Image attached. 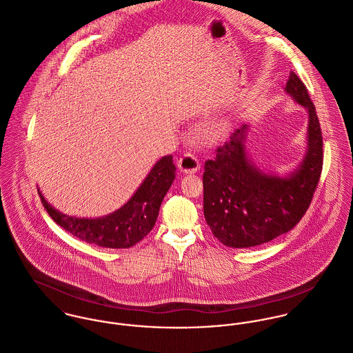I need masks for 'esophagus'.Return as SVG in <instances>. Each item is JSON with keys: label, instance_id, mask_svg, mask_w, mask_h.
<instances>
[{"label": "esophagus", "instance_id": "34e87169", "mask_svg": "<svg viewBox=\"0 0 353 353\" xmlns=\"http://www.w3.org/2000/svg\"><path fill=\"white\" fill-rule=\"evenodd\" d=\"M179 169L183 172V173H187V174H192V173H196L199 169H200V163L197 160V157L192 153H185L180 157L179 163H177Z\"/></svg>", "mask_w": 353, "mask_h": 353}]
</instances>
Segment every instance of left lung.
I'll return each mask as SVG.
<instances>
[{
	"mask_svg": "<svg viewBox=\"0 0 353 353\" xmlns=\"http://www.w3.org/2000/svg\"><path fill=\"white\" fill-rule=\"evenodd\" d=\"M286 91L309 112L307 153L296 172L289 177L269 176L250 163L244 150L245 125L204 163V216L215 238L228 247L268 243L293 230L319 185L324 150L316 108L294 72Z\"/></svg>",
	"mask_w": 353,
	"mask_h": 353,
	"instance_id": "1",
	"label": "left lung"
}]
</instances>
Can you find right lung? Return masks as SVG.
Returning <instances> with one entry per match:
<instances>
[{"mask_svg": "<svg viewBox=\"0 0 353 353\" xmlns=\"http://www.w3.org/2000/svg\"><path fill=\"white\" fill-rule=\"evenodd\" d=\"M176 177L172 156L153 166L133 197L114 214L99 219L67 216L56 211L39 192L48 215L60 227L83 242L108 248H129L142 241L154 227L163 196Z\"/></svg>", "mask_w": 353, "mask_h": 353, "instance_id": "obj_1", "label": "right lung"}]
</instances>
